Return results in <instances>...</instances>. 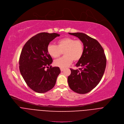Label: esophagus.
<instances>
[{"label": "esophagus", "instance_id": "esophagus-1", "mask_svg": "<svg viewBox=\"0 0 124 124\" xmlns=\"http://www.w3.org/2000/svg\"><path fill=\"white\" fill-rule=\"evenodd\" d=\"M60 70H61V71H63L64 70V69L62 68H60Z\"/></svg>", "mask_w": 124, "mask_h": 124}]
</instances>
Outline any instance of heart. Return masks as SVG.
Here are the masks:
<instances>
[{
	"label": "heart",
	"mask_w": 124,
	"mask_h": 124,
	"mask_svg": "<svg viewBox=\"0 0 124 124\" xmlns=\"http://www.w3.org/2000/svg\"><path fill=\"white\" fill-rule=\"evenodd\" d=\"M48 54L54 58L59 57L63 52L64 56L54 61L55 66L65 68L72 63L80 60L84 52L83 43L79 40L65 37L57 41V45L50 44L47 46Z\"/></svg>",
	"instance_id": "1"
}]
</instances>
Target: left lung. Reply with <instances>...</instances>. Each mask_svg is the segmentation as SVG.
Returning <instances> with one entry per match:
<instances>
[{
	"label": "left lung",
	"mask_w": 124,
	"mask_h": 124,
	"mask_svg": "<svg viewBox=\"0 0 124 124\" xmlns=\"http://www.w3.org/2000/svg\"><path fill=\"white\" fill-rule=\"evenodd\" d=\"M83 43L84 52L76 64V70L70 69L68 85L74 92L86 94L95 88L102 79L106 66V57L103 47L96 39L83 33H69Z\"/></svg>",
	"instance_id": "8db88e82"
}]
</instances>
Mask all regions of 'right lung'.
Here are the masks:
<instances>
[{
    "label": "right lung",
    "mask_w": 124,
    "mask_h": 124,
    "mask_svg": "<svg viewBox=\"0 0 124 124\" xmlns=\"http://www.w3.org/2000/svg\"><path fill=\"white\" fill-rule=\"evenodd\" d=\"M59 36L56 33H40L29 39L22 49L19 61L20 73L28 87L37 93L52 89L60 73L58 67L50 66L53 60L47 51L49 43ZM49 65L50 68L46 70Z\"/></svg>",
    "instance_id": "obj_1"
}]
</instances>
